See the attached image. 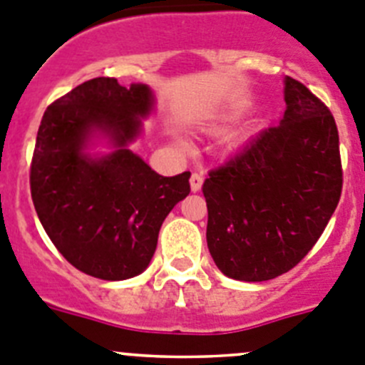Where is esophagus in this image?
Returning <instances> with one entry per match:
<instances>
[{"mask_svg": "<svg viewBox=\"0 0 365 365\" xmlns=\"http://www.w3.org/2000/svg\"><path fill=\"white\" fill-rule=\"evenodd\" d=\"M190 186H192V192H199V190L202 188V175L193 172L192 177H190Z\"/></svg>", "mask_w": 365, "mask_h": 365, "instance_id": "34e87169", "label": "esophagus"}]
</instances>
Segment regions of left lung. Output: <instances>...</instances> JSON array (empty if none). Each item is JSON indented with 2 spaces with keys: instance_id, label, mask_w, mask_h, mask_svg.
<instances>
[{
  "instance_id": "left-lung-1",
  "label": "left lung",
  "mask_w": 365,
  "mask_h": 365,
  "mask_svg": "<svg viewBox=\"0 0 365 365\" xmlns=\"http://www.w3.org/2000/svg\"><path fill=\"white\" fill-rule=\"evenodd\" d=\"M283 120L204 180L207 249L240 281L289 272L308 255L342 192L339 130L304 84L284 78Z\"/></svg>"
}]
</instances>
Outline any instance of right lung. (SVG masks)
I'll list each match as a JSON object with an SVG mask.
<instances>
[{"label":"right lung","instance_id":"obj_1","mask_svg":"<svg viewBox=\"0 0 365 365\" xmlns=\"http://www.w3.org/2000/svg\"><path fill=\"white\" fill-rule=\"evenodd\" d=\"M154 109L145 84L98 76L55 100L41 120L30 165L37 217L57 251L82 272L120 281L143 272L166 215L190 193V172L155 173L127 145ZM96 132L117 150L85 154Z\"/></svg>","mask_w":365,"mask_h":365}]
</instances>
